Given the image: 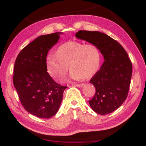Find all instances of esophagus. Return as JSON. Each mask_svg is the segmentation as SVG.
Here are the masks:
<instances>
[{
	"mask_svg": "<svg viewBox=\"0 0 146 146\" xmlns=\"http://www.w3.org/2000/svg\"><path fill=\"white\" fill-rule=\"evenodd\" d=\"M74 86H77V87H79V88H82L83 86H84L85 84H74Z\"/></svg>",
	"mask_w": 146,
	"mask_h": 146,
	"instance_id": "esophagus-1",
	"label": "esophagus"
}]
</instances>
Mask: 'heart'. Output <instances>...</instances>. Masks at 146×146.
I'll use <instances>...</instances> for the list:
<instances>
[{
  "label": "heart",
  "mask_w": 146,
  "mask_h": 146,
  "mask_svg": "<svg viewBox=\"0 0 146 146\" xmlns=\"http://www.w3.org/2000/svg\"><path fill=\"white\" fill-rule=\"evenodd\" d=\"M100 63L101 52L97 46L76 41H68L60 46L56 55L48 56L46 62L49 74L58 81L65 78L68 66L72 79L91 78L98 71Z\"/></svg>",
  "instance_id": "obj_1"
}]
</instances>
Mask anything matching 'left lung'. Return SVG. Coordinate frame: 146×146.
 I'll use <instances>...</instances> for the list:
<instances>
[{"label":"left lung","instance_id":"obj_1","mask_svg":"<svg viewBox=\"0 0 146 146\" xmlns=\"http://www.w3.org/2000/svg\"><path fill=\"white\" fill-rule=\"evenodd\" d=\"M76 37L97 46L104 58L100 70L90 81L96 88L90 106L98 114L113 112L125 100L129 89L132 64L127 53L119 42L100 32L80 31Z\"/></svg>","mask_w":146,"mask_h":146}]
</instances>
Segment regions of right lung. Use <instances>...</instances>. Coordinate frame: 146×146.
Wrapping results in <instances>:
<instances>
[{"mask_svg": "<svg viewBox=\"0 0 146 146\" xmlns=\"http://www.w3.org/2000/svg\"><path fill=\"white\" fill-rule=\"evenodd\" d=\"M62 33L40 36L18 55L13 84L26 110L40 118H50L58 111L67 86L56 82L47 72L46 56Z\"/></svg>", "mask_w": 146, "mask_h": 146, "instance_id": "obj_1", "label": "right lung"}]
</instances>
